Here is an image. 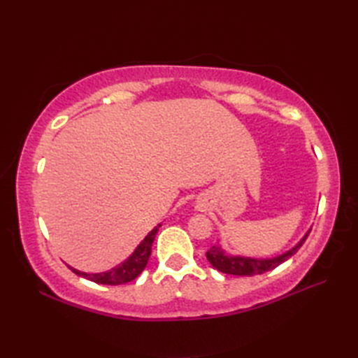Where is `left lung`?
I'll return each mask as SVG.
<instances>
[{
	"label": "left lung",
	"instance_id": "1",
	"mask_svg": "<svg viewBox=\"0 0 358 358\" xmlns=\"http://www.w3.org/2000/svg\"><path fill=\"white\" fill-rule=\"evenodd\" d=\"M310 229L303 235V238L296 243L295 246L287 249L286 252L271 257V258H255V257H245V255H232L222 248V245L212 246L208 252L206 258L208 262L214 266V268L223 273H229V275H241V277H250L258 275V273L268 272L275 269L278 264L289 260L296 250L301 248L303 243L308 238Z\"/></svg>",
	"mask_w": 358,
	"mask_h": 358
}]
</instances>
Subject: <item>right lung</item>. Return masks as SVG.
Here are the masks:
<instances>
[{"label": "right lung", "mask_w": 358, "mask_h": 358, "mask_svg": "<svg viewBox=\"0 0 358 358\" xmlns=\"http://www.w3.org/2000/svg\"><path fill=\"white\" fill-rule=\"evenodd\" d=\"M158 224L155 226L154 229H152L146 237L143 238V241L140 243L138 246L135 248L134 252L129 255L124 262H121L120 264H117L115 268H112L110 271H104V272H95V273H87V272H83V271H78L72 268V266H69V269L72 272L77 273V275L80 277H85L90 281H95V283L98 285H124V283H129V281L135 280L136 277L140 275V273L144 271V268H146L148 264V260L150 257V249H152V243H154L155 240V235L159 229Z\"/></svg>", "instance_id": "obj_1"}]
</instances>
